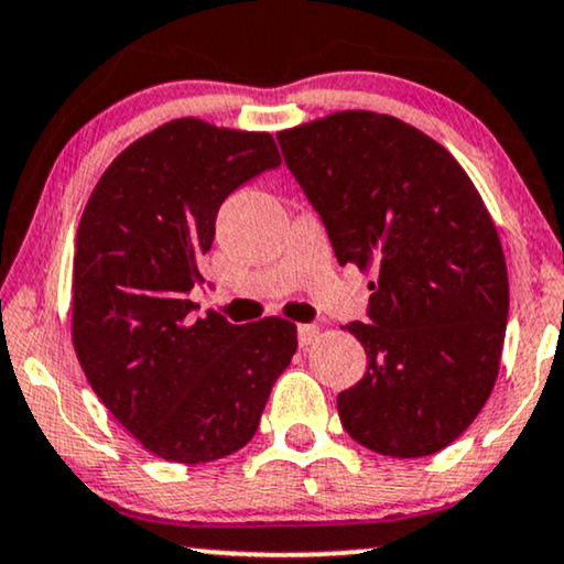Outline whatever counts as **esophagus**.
<instances>
[{"mask_svg":"<svg viewBox=\"0 0 564 564\" xmlns=\"http://www.w3.org/2000/svg\"><path fill=\"white\" fill-rule=\"evenodd\" d=\"M317 338H321V328H317V325L305 323V325H300V328H297V343H300V348L313 346V343H315Z\"/></svg>","mask_w":564,"mask_h":564,"instance_id":"34e87169","label":"esophagus"}]
</instances>
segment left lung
Wrapping results in <instances>:
<instances>
[{
  "mask_svg": "<svg viewBox=\"0 0 564 564\" xmlns=\"http://www.w3.org/2000/svg\"><path fill=\"white\" fill-rule=\"evenodd\" d=\"M338 264L373 269L364 379L338 394L343 427L391 458L458 440L499 377L509 276L494 218L458 160L412 124L338 111L276 134Z\"/></svg>",
  "mask_w": 564,
  "mask_h": 564,
  "instance_id": "left-lung-1",
  "label": "left lung"
}]
</instances>
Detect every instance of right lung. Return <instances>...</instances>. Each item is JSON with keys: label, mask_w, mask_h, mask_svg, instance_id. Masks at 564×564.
Instances as JSON below:
<instances>
[{"label": "right lung", "mask_w": 564, "mask_h": 564, "mask_svg": "<svg viewBox=\"0 0 564 564\" xmlns=\"http://www.w3.org/2000/svg\"><path fill=\"white\" fill-rule=\"evenodd\" d=\"M280 162L272 134L175 119L106 167L80 216L73 348L113 420L165 460L241 451L297 350L284 317L231 325L187 300L221 203Z\"/></svg>", "instance_id": "obj_1"}]
</instances>
